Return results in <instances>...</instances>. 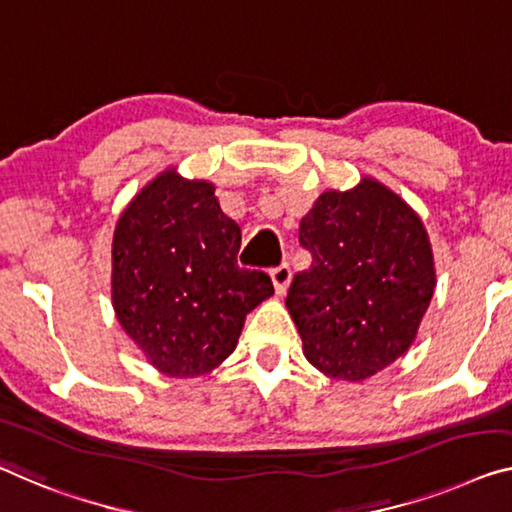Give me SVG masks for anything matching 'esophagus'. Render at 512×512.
<instances>
[{
    "instance_id": "esophagus-1",
    "label": "esophagus",
    "mask_w": 512,
    "mask_h": 512,
    "mask_svg": "<svg viewBox=\"0 0 512 512\" xmlns=\"http://www.w3.org/2000/svg\"><path fill=\"white\" fill-rule=\"evenodd\" d=\"M290 279H293V270H290L288 263H281V265H277V267H272L274 290H277L279 295H281V293H286V288H288Z\"/></svg>"
}]
</instances>
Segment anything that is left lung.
Returning <instances> with one entry per match:
<instances>
[{"instance_id": "obj_1", "label": "left lung", "mask_w": 512, "mask_h": 512, "mask_svg": "<svg viewBox=\"0 0 512 512\" xmlns=\"http://www.w3.org/2000/svg\"><path fill=\"white\" fill-rule=\"evenodd\" d=\"M311 267L286 306L304 355L336 380L359 382L410 348L435 290L421 219L375 180L325 192L300 222Z\"/></svg>"}]
</instances>
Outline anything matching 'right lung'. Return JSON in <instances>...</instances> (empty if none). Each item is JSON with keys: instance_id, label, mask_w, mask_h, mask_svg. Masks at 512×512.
Here are the masks:
<instances>
[{"instance_id": "right-lung-1", "label": "right lung", "mask_w": 512, "mask_h": 512, "mask_svg": "<svg viewBox=\"0 0 512 512\" xmlns=\"http://www.w3.org/2000/svg\"><path fill=\"white\" fill-rule=\"evenodd\" d=\"M242 233L203 180L167 171L116 224L112 300L155 368L203 375L231 355L245 316L274 293L261 270L238 265Z\"/></svg>"}]
</instances>
